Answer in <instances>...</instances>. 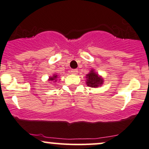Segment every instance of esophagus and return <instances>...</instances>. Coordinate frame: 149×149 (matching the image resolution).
I'll return each instance as SVG.
<instances>
[{
  "mask_svg": "<svg viewBox=\"0 0 149 149\" xmlns=\"http://www.w3.org/2000/svg\"><path fill=\"white\" fill-rule=\"evenodd\" d=\"M71 73H72V74H78V70L77 69L72 70Z\"/></svg>",
  "mask_w": 149,
  "mask_h": 149,
  "instance_id": "obj_1",
  "label": "esophagus"
}]
</instances>
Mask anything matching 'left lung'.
<instances>
[{
  "mask_svg": "<svg viewBox=\"0 0 149 149\" xmlns=\"http://www.w3.org/2000/svg\"><path fill=\"white\" fill-rule=\"evenodd\" d=\"M86 84L88 86L91 88H97L101 86L104 82V79L102 78V77L96 72L93 69L91 70L89 73L86 75Z\"/></svg>",
  "mask_w": 149,
  "mask_h": 149,
  "instance_id": "obj_1",
  "label": "left lung"
}]
</instances>
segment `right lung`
I'll list each match as a JSON object with an SVG mask.
<instances>
[{"label":"right lung","mask_w":149,"mask_h":149,"mask_svg":"<svg viewBox=\"0 0 149 149\" xmlns=\"http://www.w3.org/2000/svg\"><path fill=\"white\" fill-rule=\"evenodd\" d=\"M58 79V76L57 74H54L53 76H50L48 79V81H53V82H56Z\"/></svg>","instance_id":"right-lung-1"}]
</instances>
